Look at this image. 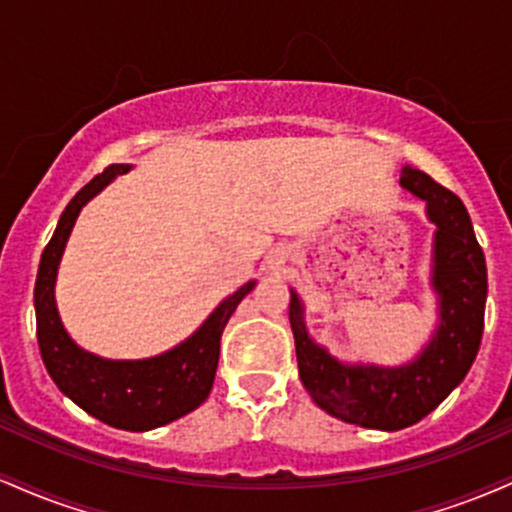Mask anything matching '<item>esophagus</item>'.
<instances>
[{"label": "esophagus", "instance_id": "34e87169", "mask_svg": "<svg viewBox=\"0 0 512 512\" xmlns=\"http://www.w3.org/2000/svg\"><path fill=\"white\" fill-rule=\"evenodd\" d=\"M276 264H279V262H276Z\"/></svg>", "mask_w": 512, "mask_h": 512}]
</instances>
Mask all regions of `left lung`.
<instances>
[{
    "instance_id": "1",
    "label": "left lung",
    "mask_w": 512,
    "mask_h": 512,
    "mask_svg": "<svg viewBox=\"0 0 512 512\" xmlns=\"http://www.w3.org/2000/svg\"><path fill=\"white\" fill-rule=\"evenodd\" d=\"M402 187L428 204L438 226L433 286L440 296V327L414 363L402 368H346L305 332L303 308L291 293L289 320L296 339L298 373L317 407L332 416L378 431L419 424L462 383L484 334L486 260L462 199L424 170L404 166Z\"/></svg>"
}]
</instances>
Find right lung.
I'll return each instance as SVG.
<instances>
[{"mask_svg": "<svg viewBox=\"0 0 512 512\" xmlns=\"http://www.w3.org/2000/svg\"><path fill=\"white\" fill-rule=\"evenodd\" d=\"M127 170L125 163L108 166L91 182H86L62 211L55 236L50 238L40 257L38 279H35V320H38L40 356L50 378L64 395L103 424L139 433L190 414L209 397L219 366L221 332L238 303L252 291L255 281L226 298L185 344L175 346L168 354L149 361H105L81 351L64 332L57 315V267L81 207L115 175Z\"/></svg>", "mask_w": 512, "mask_h": 512, "instance_id": "add662e5", "label": "right lung"}]
</instances>
